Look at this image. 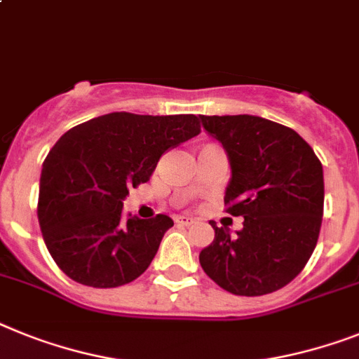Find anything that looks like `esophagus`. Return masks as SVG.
I'll list each match as a JSON object with an SVG mask.
<instances>
[{
	"mask_svg": "<svg viewBox=\"0 0 359 359\" xmlns=\"http://www.w3.org/2000/svg\"><path fill=\"white\" fill-rule=\"evenodd\" d=\"M177 222H179V224L189 226V224H194L195 219H194V217H189V215H179V217H177Z\"/></svg>",
	"mask_w": 359,
	"mask_h": 359,
	"instance_id": "obj_1",
	"label": "esophagus"
}]
</instances>
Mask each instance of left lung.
<instances>
[{
	"instance_id": "8db88e82",
	"label": "left lung",
	"mask_w": 359,
	"mask_h": 359,
	"mask_svg": "<svg viewBox=\"0 0 359 359\" xmlns=\"http://www.w3.org/2000/svg\"><path fill=\"white\" fill-rule=\"evenodd\" d=\"M222 144L231 168L226 212L245 217L231 236L212 221L215 239L198 261L208 277L236 296L276 292L305 268L323 217V165L294 129L254 116H198Z\"/></svg>"
}]
</instances>
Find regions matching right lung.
<instances>
[{
    "label": "right lung",
    "mask_w": 359,
    "mask_h": 359,
    "mask_svg": "<svg viewBox=\"0 0 359 359\" xmlns=\"http://www.w3.org/2000/svg\"><path fill=\"white\" fill-rule=\"evenodd\" d=\"M198 133L195 114L109 113L54 144L41 168L38 219L65 276L114 288L146 272L173 221L126 217L123 201L129 188L149 180L165 151Z\"/></svg>",
    "instance_id": "obj_1"
}]
</instances>
